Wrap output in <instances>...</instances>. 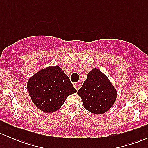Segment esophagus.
I'll return each mask as SVG.
<instances>
[{"label": "esophagus", "mask_w": 148, "mask_h": 148, "mask_svg": "<svg viewBox=\"0 0 148 148\" xmlns=\"http://www.w3.org/2000/svg\"><path fill=\"white\" fill-rule=\"evenodd\" d=\"M74 88H75V89H77V91L80 88V84H78V83H74Z\"/></svg>", "instance_id": "esophagus-1"}]
</instances>
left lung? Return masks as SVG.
<instances>
[{"label":"left lung","instance_id":"1","mask_svg":"<svg viewBox=\"0 0 148 148\" xmlns=\"http://www.w3.org/2000/svg\"><path fill=\"white\" fill-rule=\"evenodd\" d=\"M84 107L95 114L108 111L115 102L117 89L108 77L99 69L94 68L87 74L86 79L78 90Z\"/></svg>","mask_w":148,"mask_h":148}]
</instances>
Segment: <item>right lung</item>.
Instances as JSON below:
<instances>
[{
  "mask_svg": "<svg viewBox=\"0 0 148 148\" xmlns=\"http://www.w3.org/2000/svg\"><path fill=\"white\" fill-rule=\"evenodd\" d=\"M27 89L33 103L45 113L57 111L67 97L77 92L59 66H49L37 71L28 79Z\"/></svg>",
  "mask_w": 148,
  "mask_h": 148,
  "instance_id": "obj_1",
  "label": "right lung"
}]
</instances>
